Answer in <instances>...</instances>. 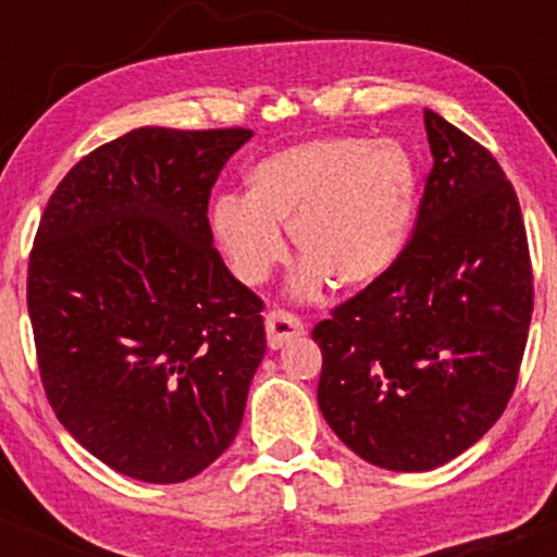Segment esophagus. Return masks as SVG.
<instances>
[{"label": "esophagus", "mask_w": 557, "mask_h": 557, "mask_svg": "<svg viewBox=\"0 0 557 557\" xmlns=\"http://www.w3.org/2000/svg\"><path fill=\"white\" fill-rule=\"evenodd\" d=\"M264 327H267V343H270V348H283L287 341L304 335V322L285 309H272L264 319Z\"/></svg>", "instance_id": "1"}]
</instances>
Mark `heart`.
Instances as JSON below:
<instances>
[{"mask_svg": "<svg viewBox=\"0 0 557 557\" xmlns=\"http://www.w3.org/2000/svg\"><path fill=\"white\" fill-rule=\"evenodd\" d=\"M417 198V170L395 140L356 136L287 146L253 164L246 198L222 196L212 230L243 285H261L285 259L290 233L304 270L298 287L376 283L400 257Z\"/></svg>", "mask_w": 557, "mask_h": 557, "instance_id": "heart-1", "label": "heart"}]
</instances>
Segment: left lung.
Masks as SVG:
<instances>
[{"instance_id":"left-lung-1","label":"left lung","mask_w":557,"mask_h":557,"mask_svg":"<svg viewBox=\"0 0 557 557\" xmlns=\"http://www.w3.org/2000/svg\"><path fill=\"white\" fill-rule=\"evenodd\" d=\"M432 170L395 264L343 300L311 337L317 400L363 461L430 471L500 419L534 311L513 185L479 140L424 110Z\"/></svg>"}]
</instances>
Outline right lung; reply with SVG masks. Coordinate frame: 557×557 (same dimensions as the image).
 <instances>
[{
    "label": "right lung",
    "instance_id": "right-lung-1",
    "mask_svg": "<svg viewBox=\"0 0 557 557\" xmlns=\"http://www.w3.org/2000/svg\"><path fill=\"white\" fill-rule=\"evenodd\" d=\"M248 127H138L62 177L28 259L60 424L120 474L175 484L227 450L264 359V300L212 246L209 196Z\"/></svg>",
    "mask_w": 557,
    "mask_h": 557
}]
</instances>
